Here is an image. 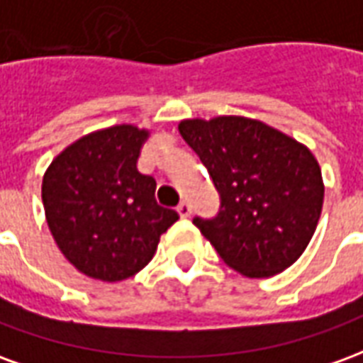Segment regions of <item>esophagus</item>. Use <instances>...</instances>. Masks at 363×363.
I'll return each instance as SVG.
<instances>
[{
    "label": "esophagus",
    "instance_id": "1",
    "mask_svg": "<svg viewBox=\"0 0 363 363\" xmlns=\"http://www.w3.org/2000/svg\"><path fill=\"white\" fill-rule=\"evenodd\" d=\"M177 212L181 218H189L190 213H192V208H190L189 202H181V204L177 206Z\"/></svg>",
    "mask_w": 363,
    "mask_h": 363
}]
</instances>
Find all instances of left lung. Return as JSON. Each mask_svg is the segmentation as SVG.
Returning <instances> with one entry per match:
<instances>
[{
	"mask_svg": "<svg viewBox=\"0 0 363 363\" xmlns=\"http://www.w3.org/2000/svg\"><path fill=\"white\" fill-rule=\"evenodd\" d=\"M179 132L220 194L218 213L192 223L221 260L249 278L291 267L311 241L325 196L311 151L243 116L182 120Z\"/></svg>",
	"mask_w": 363,
	"mask_h": 363,
	"instance_id": "8db88e82",
	"label": "left lung"
}]
</instances>
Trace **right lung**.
I'll list each match as a JSON object with an SVG mask.
<instances>
[{
    "instance_id": "1",
    "label": "right lung",
    "mask_w": 363,
    "mask_h": 363,
    "mask_svg": "<svg viewBox=\"0 0 363 363\" xmlns=\"http://www.w3.org/2000/svg\"><path fill=\"white\" fill-rule=\"evenodd\" d=\"M147 132L130 124L85 135L44 173L43 204L54 241L79 272L103 281L140 272L179 213L157 204V182L138 171Z\"/></svg>"
}]
</instances>
